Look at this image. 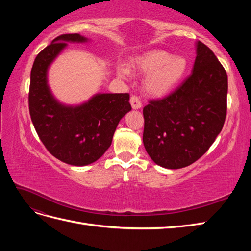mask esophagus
Here are the masks:
<instances>
[{"instance_id": "1", "label": "esophagus", "mask_w": 251, "mask_h": 251, "mask_svg": "<svg viewBox=\"0 0 251 251\" xmlns=\"http://www.w3.org/2000/svg\"><path fill=\"white\" fill-rule=\"evenodd\" d=\"M130 102L133 109H140L141 108V101H140V98L137 95H132L130 98Z\"/></svg>"}]
</instances>
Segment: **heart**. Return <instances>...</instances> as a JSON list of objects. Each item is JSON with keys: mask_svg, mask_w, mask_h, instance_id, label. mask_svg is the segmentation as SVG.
<instances>
[{"mask_svg": "<svg viewBox=\"0 0 251 251\" xmlns=\"http://www.w3.org/2000/svg\"><path fill=\"white\" fill-rule=\"evenodd\" d=\"M133 66L142 73L149 74L144 81L147 92L154 96H163L183 78L188 64L184 56H173L166 51L154 50L136 57ZM117 73L121 78L128 75L126 68H118Z\"/></svg>", "mask_w": 251, "mask_h": 251, "instance_id": "b5f03b06", "label": "heart"}]
</instances>
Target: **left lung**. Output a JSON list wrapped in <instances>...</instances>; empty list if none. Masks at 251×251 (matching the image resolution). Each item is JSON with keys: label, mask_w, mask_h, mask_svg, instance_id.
<instances>
[{"label": "left lung", "mask_w": 251, "mask_h": 251, "mask_svg": "<svg viewBox=\"0 0 251 251\" xmlns=\"http://www.w3.org/2000/svg\"><path fill=\"white\" fill-rule=\"evenodd\" d=\"M226 71L197 43L193 72L171 94L143 108V144L156 164L177 170L202 157L222 131L227 112Z\"/></svg>", "instance_id": "left-lung-1"}]
</instances>
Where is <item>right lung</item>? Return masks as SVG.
<instances>
[{
	"label": "right lung",
	"mask_w": 251,
	"mask_h": 251,
	"mask_svg": "<svg viewBox=\"0 0 251 251\" xmlns=\"http://www.w3.org/2000/svg\"><path fill=\"white\" fill-rule=\"evenodd\" d=\"M78 33L62 34L42 50L30 74L29 112L35 131L51 155L71 165L100 159L112 143L117 125L132 107L128 93L97 94L77 107L59 103L47 85V70L66 42H86Z\"/></svg>",
	"instance_id": "add662e5"
}]
</instances>
